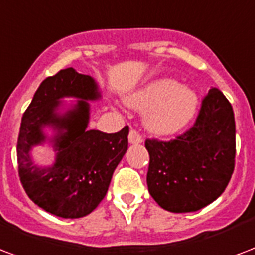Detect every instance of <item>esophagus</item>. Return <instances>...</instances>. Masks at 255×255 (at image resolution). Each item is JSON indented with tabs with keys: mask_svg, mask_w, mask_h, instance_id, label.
Returning a JSON list of instances; mask_svg holds the SVG:
<instances>
[{
	"mask_svg": "<svg viewBox=\"0 0 255 255\" xmlns=\"http://www.w3.org/2000/svg\"><path fill=\"white\" fill-rule=\"evenodd\" d=\"M128 141H129L131 144H139V143L143 141V139H141L140 133L136 131V129H131L129 133H128Z\"/></svg>",
	"mask_w": 255,
	"mask_h": 255,
	"instance_id": "34e87169",
	"label": "esophagus"
}]
</instances>
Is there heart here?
Returning <instances> with one entry per match:
<instances>
[{
    "label": "heart",
    "mask_w": 255,
    "mask_h": 255,
    "mask_svg": "<svg viewBox=\"0 0 255 255\" xmlns=\"http://www.w3.org/2000/svg\"><path fill=\"white\" fill-rule=\"evenodd\" d=\"M128 106L147 111L144 124L155 135H172L183 129L198 108V95L192 88L180 87L174 79H159L132 93Z\"/></svg>",
    "instance_id": "heart-1"
}]
</instances>
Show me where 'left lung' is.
<instances>
[{"label": "left lung", "mask_w": 255, "mask_h": 255, "mask_svg": "<svg viewBox=\"0 0 255 255\" xmlns=\"http://www.w3.org/2000/svg\"><path fill=\"white\" fill-rule=\"evenodd\" d=\"M147 184L151 197L171 213H191L225 191L236 164V120L219 89L202 100L197 120L170 141L147 139Z\"/></svg>", "instance_id": "1"}]
</instances>
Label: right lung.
I'll list each match as a JSON object with an SVG mask.
<instances>
[{
	"label": "right lung",
	"instance_id": "obj_1",
	"mask_svg": "<svg viewBox=\"0 0 255 255\" xmlns=\"http://www.w3.org/2000/svg\"><path fill=\"white\" fill-rule=\"evenodd\" d=\"M63 97L81 100L60 114L57 110ZM99 97L91 76L67 68L42 81L22 115L17 141L19 180L28 197L56 217L73 219L92 213L106 197L115 168L128 148V126L116 133L87 129V100ZM44 127L56 131L50 139L56 160L52 166L38 167L32 163L30 151L47 138Z\"/></svg>",
	"mask_w": 255,
	"mask_h": 255
}]
</instances>
